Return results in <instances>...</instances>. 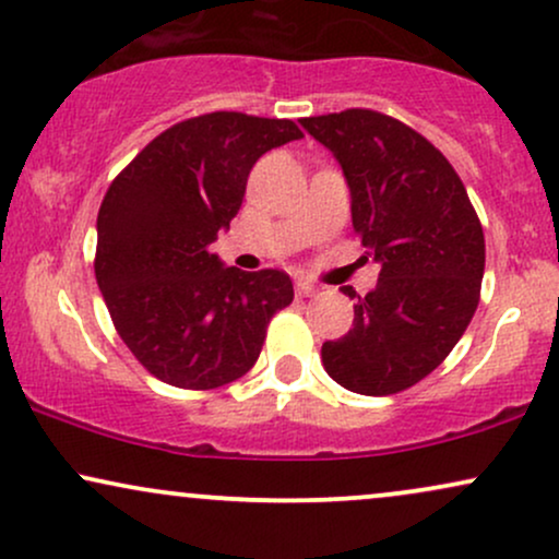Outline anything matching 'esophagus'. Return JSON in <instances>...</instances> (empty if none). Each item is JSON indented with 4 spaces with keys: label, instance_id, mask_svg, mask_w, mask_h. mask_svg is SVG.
<instances>
[{
    "label": "esophagus",
    "instance_id": "obj_1",
    "mask_svg": "<svg viewBox=\"0 0 559 559\" xmlns=\"http://www.w3.org/2000/svg\"><path fill=\"white\" fill-rule=\"evenodd\" d=\"M295 295H298V298H313L316 287L311 285V282L298 280V282H295Z\"/></svg>",
    "mask_w": 559,
    "mask_h": 559
}]
</instances>
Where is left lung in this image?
Masks as SVG:
<instances>
[{"instance_id": "left-lung-1", "label": "left lung", "mask_w": 559, "mask_h": 559, "mask_svg": "<svg viewBox=\"0 0 559 559\" xmlns=\"http://www.w3.org/2000/svg\"><path fill=\"white\" fill-rule=\"evenodd\" d=\"M300 123L340 160L353 227L381 264L365 298L344 287L355 321L323 342V368L355 394H399L445 360L477 311L481 223L445 155L394 116L347 108Z\"/></svg>"}]
</instances>
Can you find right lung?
I'll list each match as a JSON object with an SVG mask.
<instances>
[{
    "instance_id": "right-lung-1",
    "label": "right lung",
    "mask_w": 559,
    "mask_h": 559,
    "mask_svg": "<svg viewBox=\"0 0 559 559\" xmlns=\"http://www.w3.org/2000/svg\"><path fill=\"white\" fill-rule=\"evenodd\" d=\"M290 119L215 111L157 134L108 186L95 280L116 332L163 383L210 391L259 360L272 316L293 302L280 269L240 272L210 251L230 227L253 163L300 140Z\"/></svg>"
}]
</instances>
